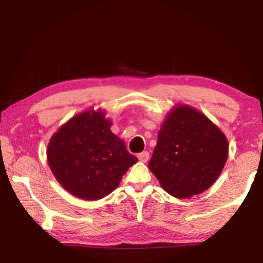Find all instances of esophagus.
<instances>
[{"instance_id": "obj_1", "label": "esophagus", "mask_w": 263, "mask_h": 263, "mask_svg": "<svg viewBox=\"0 0 263 263\" xmlns=\"http://www.w3.org/2000/svg\"><path fill=\"white\" fill-rule=\"evenodd\" d=\"M138 158H139L140 161H142V163H146V161L148 160V158H149V153L148 152H141V153L138 154Z\"/></svg>"}]
</instances>
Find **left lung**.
Here are the masks:
<instances>
[{"label": "left lung", "instance_id": "left-lung-1", "mask_svg": "<svg viewBox=\"0 0 263 263\" xmlns=\"http://www.w3.org/2000/svg\"><path fill=\"white\" fill-rule=\"evenodd\" d=\"M228 156L224 133L199 110L181 104L165 116L148 167L165 192L188 199L217 181Z\"/></svg>", "mask_w": 263, "mask_h": 263}]
</instances>
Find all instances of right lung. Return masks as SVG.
<instances>
[{"instance_id": "obj_1", "label": "right lung", "mask_w": 263, "mask_h": 263, "mask_svg": "<svg viewBox=\"0 0 263 263\" xmlns=\"http://www.w3.org/2000/svg\"><path fill=\"white\" fill-rule=\"evenodd\" d=\"M103 110H87L73 116L51 136L48 163L53 176L71 195L95 201L120 185L138 158L111 132V120Z\"/></svg>"}]
</instances>
